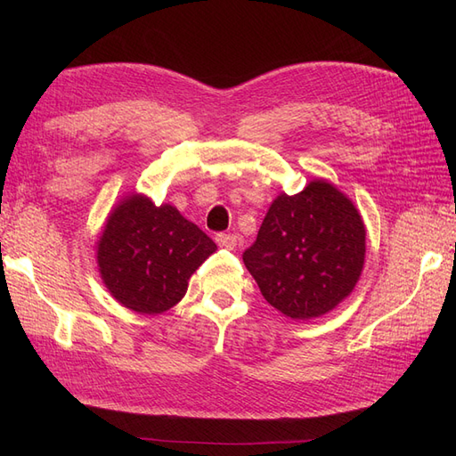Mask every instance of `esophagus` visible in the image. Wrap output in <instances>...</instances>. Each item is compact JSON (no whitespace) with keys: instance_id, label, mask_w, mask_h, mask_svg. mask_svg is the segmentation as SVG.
Returning <instances> with one entry per match:
<instances>
[{"instance_id":"obj_1","label":"esophagus","mask_w":456,"mask_h":456,"mask_svg":"<svg viewBox=\"0 0 456 456\" xmlns=\"http://www.w3.org/2000/svg\"><path fill=\"white\" fill-rule=\"evenodd\" d=\"M216 243L223 247V249H230L233 251L238 247V238L233 233H218L216 236Z\"/></svg>"}]
</instances>
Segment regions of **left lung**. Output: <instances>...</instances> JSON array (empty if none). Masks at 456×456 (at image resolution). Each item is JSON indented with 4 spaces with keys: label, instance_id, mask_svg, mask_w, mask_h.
I'll return each mask as SVG.
<instances>
[{
    "label": "left lung",
    "instance_id": "left-lung-1",
    "mask_svg": "<svg viewBox=\"0 0 456 456\" xmlns=\"http://www.w3.org/2000/svg\"><path fill=\"white\" fill-rule=\"evenodd\" d=\"M365 224L354 201L325 178L280 194L243 253L262 297L291 320L308 322L346 298L365 265Z\"/></svg>",
    "mask_w": 456,
    "mask_h": 456
}]
</instances>
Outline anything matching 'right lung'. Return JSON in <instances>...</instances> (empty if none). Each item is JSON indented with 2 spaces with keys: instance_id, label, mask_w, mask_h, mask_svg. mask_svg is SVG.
Returning a JSON list of instances; mask_svg holds the SVG:
<instances>
[{
  "instance_id": "1",
  "label": "right lung",
  "mask_w": 456,
  "mask_h": 456,
  "mask_svg": "<svg viewBox=\"0 0 456 456\" xmlns=\"http://www.w3.org/2000/svg\"><path fill=\"white\" fill-rule=\"evenodd\" d=\"M96 266L121 306L156 315L181 302L215 241L171 203L131 191L110 211L96 240Z\"/></svg>"
}]
</instances>
